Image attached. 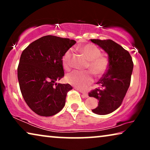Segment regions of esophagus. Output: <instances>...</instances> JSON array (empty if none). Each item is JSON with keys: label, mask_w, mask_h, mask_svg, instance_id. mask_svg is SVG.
<instances>
[{"label": "esophagus", "mask_w": 150, "mask_h": 150, "mask_svg": "<svg viewBox=\"0 0 150 150\" xmlns=\"http://www.w3.org/2000/svg\"><path fill=\"white\" fill-rule=\"evenodd\" d=\"M80 92L83 94V96L84 98H88V93H87V92H85V91H80Z\"/></svg>", "instance_id": "1"}]
</instances>
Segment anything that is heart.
<instances>
[{
	"label": "heart",
	"mask_w": 150,
	"mask_h": 150,
	"mask_svg": "<svg viewBox=\"0 0 150 150\" xmlns=\"http://www.w3.org/2000/svg\"><path fill=\"white\" fill-rule=\"evenodd\" d=\"M79 50L89 60L87 68L97 76H101L107 71L108 59L102 56L101 50L92 44H87L79 47ZM72 50L68 49L62 57L63 66L65 69L69 70L71 66ZM67 83L81 90L87 89L93 82V78L90 71H74L67 74Z\"/></svg>",
	"instance_id": "1"
}]
</instances>
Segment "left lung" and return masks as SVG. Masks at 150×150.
Listing matches in <instances>:
<instances>
[{"mask_svg": "<svg viewBox=\"0 0 150 150\" xmlns=\"http://www.w3.org/2000/svg\"><path fill=\"white\" fill-rule=\"evenodd\" d=\"M105 51L108 56V67L98 82L100 88L89 93L90 98L98 100V106L92 112L107 115L120 107L130 84L133 62L130 53L111 40H91Z\"/></svg>", "mask_w": 150, "mask_h": 150, "instance_id": "left-lung-1", "label": "left lung"}]
</instances>
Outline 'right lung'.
<instances>
[{
	"instance_id": "obj_1",
	"label": "right lung",
	"mask_w": 150,
	"mask_h": 150,
	"mask_svg": "<svg viewBox=\"0 0 150 150\" xmlns=\"http://www.w3.org/2000/svg\"><path fill=\"white\" fill-rule=\"evenodd\" d=\"M76 41L46 35L28 45L20 56L18 79L26 103L40 116L50 117L64 107L69 84L54 83L64 76L62 57Z\"/></svg>"
}]
</instances>
